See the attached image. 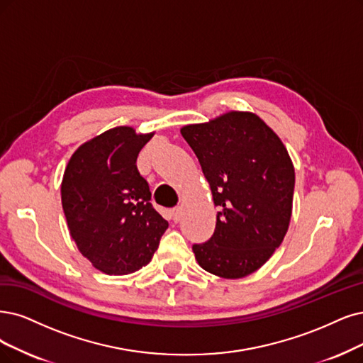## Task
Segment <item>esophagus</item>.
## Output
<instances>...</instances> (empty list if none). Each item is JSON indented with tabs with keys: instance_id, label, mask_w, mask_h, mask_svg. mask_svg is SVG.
Here are the masks:
<instances>
[{
	"instance_id": "obj_1",
	"label": "esophagus",
	"mask_w": 363,
	"mask_h": 363,
	"mask_svg": "<svg viewBox=\"0 0 363 363\" xmlns=\"http://www.w3.org/2000/svg\"><path fill=\"white\" fill-rule=\"evenodd\" d=\"M170 217H172V220L174 221V223H178L179 220H181V217H182V208H173L172 211H170Z\"/></svg>"
}]
</instances>
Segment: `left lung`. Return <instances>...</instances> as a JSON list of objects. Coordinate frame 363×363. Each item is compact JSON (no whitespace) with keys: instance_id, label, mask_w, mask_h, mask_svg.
<instances>
[{"instance_id":"1","label":"left lung","mask_w":363,"mask_h":363,"mask_svg":"<svg viewBox=\"0 0 363 363\" xmlns=\"http://www.w3.org/2000/svg\"><path fill=\"white\" fill-rule=\"evenodd\" d=\"M213 203V235L194 244L197 263L223 278H242L281 245L291 217L294 169L277 134L254 113L230 112L208 124L186 125Z\"/></svg>"}]
</instances>
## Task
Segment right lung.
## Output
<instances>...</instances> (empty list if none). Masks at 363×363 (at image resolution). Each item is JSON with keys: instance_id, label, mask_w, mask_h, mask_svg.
<instances>
[{"instance_id": "add662e5", "label": "right lung", "mask_w": 363, "mask_h": 363, "mask_svg": "<svg viewBox=\"0 0 363 363\" xmlns=\"http://www.w3.org/2000/svg\"><path fill=\"white\" fill-rule=\"evenodd\" d=\"M152 134L116 127L84 143L64 172L61 200L79 251L107 275L151 262L169 223L151 203L136 160Z\"/></svg>"}]
</instances>
